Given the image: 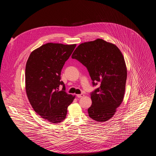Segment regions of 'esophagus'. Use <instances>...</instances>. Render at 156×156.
I'll list each match as a JSON object with an SVG mask.
<instances>
[{"mask_svg": "<svg viewBox=\"0 0 156 156\" xmlns=\"http://www.w3.org/2000/svg\"><path fill=\"white\" fill-rule=\"evenodd\" d=\"M76 96H77V97H78V98H81L83 97L84 95L83 94H77Z\"/></svg>", "mask_w": 156, "mask_h": 156, "instance_id": "1", "label": "esophagus"}]
</instances>
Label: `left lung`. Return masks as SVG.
<instances>
[{
	"instance_id": "1",
	"label": "left lung",
	"mask_w": 156,
	"mask_h": 156,
	"mask_svg": "<svg viewBox=\"0 0 156 156\" xmlns=\"http://www.w3.org/2000/svg\"><path fill=\"white\" fill-rule=\"evenodd\" d=\"M72 58L86 66L94 86L100 83L91 94L89 116L97 122L108 120L124 98L127 69L122 53L114 44L97 39L80 44Z\"/></svg>"
}]
</instances>
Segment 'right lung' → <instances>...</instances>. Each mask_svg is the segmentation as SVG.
<instances>
[{
    "label": "right lung",
    "instance_id": "1",
    "mask_svg": "<svg viewBox=\"0 0 156 156\" xmlns=\"http://www.w3.org/2000/svg\"><path fill=\"white\" fill-rule=\"evenodd\" d=\"M76 44L49 42L34 50L25 69V89L35 112L52 123L62 122L75 96L69 94L60 81L61 71ZM62 90H59V86Z\"/></svg>",
    "mask_w": 156,
    "mask_h": 156
}]
</instances>
